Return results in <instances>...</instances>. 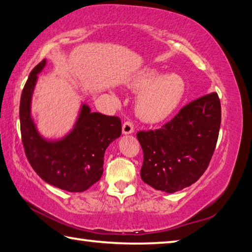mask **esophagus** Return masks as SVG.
Instances as JSON below:
<instances>
[{
    "label": "esophagus",
    "instance_id": "1",
    "mask_svg": "<svg viewBox=\"0 0 252 252\" xmlns=\"http://www.w3.org/2000/svg\"><path fill=\"white\" fill-rule=\"evenodd\" d=\"M134 131V126H133V123L131 121H126L123 123L122 126V133L123 134H130V133H133Z\"/></svg>",
    "mask_w": 252,
    "mask_h": 252
}]
</instances>
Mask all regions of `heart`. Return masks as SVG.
I'll return each instance as SVG.
<instances>
[{
    "label": "heart",
    "instance_id": "obj_1",
    "mask_svg": "<svg viewBox=\"0 0 252 252\" xmlns=\"http://www.w3.org/2000/svg\"><path fill=\"white\" fill-rule=\"evenodd\" d=\"M130 86L142 90L136 111L146 122H158L174 111L183 98L185 82L177 74L162 75L155 68H145L132 78Z\"/></svg>",
    "mask_w": 252,
    "mask_h": 252
}]
</instances>
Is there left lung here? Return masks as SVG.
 I'll list each match as a JSON object with an SVG mask.
<instances>
[{
  "mask_svg": "<svg viewBox=\"0 0 252 252\" xmlns=\"http://www.w3.org/2000/svg\"><path fill=\"white\" fill-rule=\"evenodd\" d=\"M220 122V100L212 93L187 103L161 129L139 131L142 181L166 193L194 184L209 165Z\"/></svg>",
  "mask_w": 252,
  "mask_h": 252,
  "instance_id": "obj_1",
  "label": "left lung"
}]
</instances>
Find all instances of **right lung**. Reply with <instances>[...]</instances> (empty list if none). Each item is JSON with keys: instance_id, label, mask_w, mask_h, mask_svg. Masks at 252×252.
Segmentation results:
<instances>
[{"instance_id": "obj_1", "label": "right lung", "mask_w": 252, "mask_h": 252, "mask_svg": "<svg viewBox=\"0 0 252 252\" xmlns=\"http://www.w3.org/2000/svg\"><path fill=\"white\" fill-rule=\"evenodd\" d=\"M46 65L42 61L31 71L22 91L20 122L26 158L37 175L58 189L80 193L98 182L103 173V157L112 141L121 135L118 117L91 112L82 104L74 129L59 141L40 136L31 117V101L37 74Z\"/></svg>"}]
</instances>
